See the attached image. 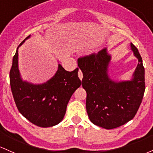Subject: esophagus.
<instances>
[{"instance_id":"34e87169","label":"esophagus","mask_w":153,"mask_h":153,"mask_svg":"<svg viewBox=\"0 0 153 153\" xmlns=\"http://www.w3.org/2000/svg\"><path fill=\"white\" fill-rule=\"evenodd\" d=\"M78 77H79L80 79L82 81V79H83V73H82L81 70H79V71H78Z\"/></svg>"}]
</instances>
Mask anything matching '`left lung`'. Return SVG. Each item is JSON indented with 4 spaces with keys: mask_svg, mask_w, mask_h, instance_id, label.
Here are the masks:
<instances>
[{
    "mask_svg": "<svg viewBox=\"0 0 153 153\" xmlns=\"http://www.w3.org/2000/svg\"><path fill=\"white\" fill-rule=\"evenodd\" d=\"M138 65L129 81H117L108 75L111 56L104 48L97 54L79 58L82 86L86 91V111L90 121L105 129L125 125L136 115L145 90L144 68L138 49L131 43Z\"/></svg>",
    "mask_w": 153,
    "mask_h": 153,
    "instance_id": "left-lung-1",
    "label": "left lung"
}]
</instances>
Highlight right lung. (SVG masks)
<instances>
[{
    "label": "right lung",
    "instance_id": "obj_1",
    "mask_svg": "<svg viewBox=\"0 0 153 153\" xmlns=\"http://www.w3.org/2000/svg\"><path fill=\"white\" fill-rule=\"evenodd\" d=\"M30 36L19 45L13 57L9 74L11 89L20 113L35 125L48 128L62 121L70 97L82 82L78 68L68 72L59 64L55 75L45 83L33 84L23 81L18 67V49Z\"/></svg>",
    "mask_w": 153,
    "mask_h": 153
}]
</instances>
